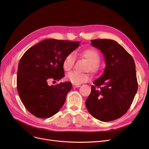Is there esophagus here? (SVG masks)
<instances>
[{
	"mask_svg": "<svg viewBox=\"0 0 149 149\" xmlns=\"http://www.w3.org/2000/svg\"><path fill=\"white\" fill-rule=\"evenodd\" d=\"M73 88H78L80 87V84H73Z\"/></svg>",
	"mask_w": 149,
	"mask_h": 149,
	"instance_id": "esophagus-1",
	"label": "esophagus"
}]
</instances>
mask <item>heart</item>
Listing matches in <instances>:
<instances>
[{
	"instance_id": "1",
	"label": "heart",
	"mask_w": 149,
	"mask_h": 149,
	"mask_svg": "<svg viewBox=\"0 0 149 149\" xmlns=\"http://www.w3.org/2000/svg\"><path fill=\"white\" fill-rule=\"evenodd\" d=\"M81 56L89 62L87 70L93 73H96L100 70L99 62L101 57L100 54L95 49L90 48L84 49L81 53ZM76 60V55L74 52H71L65 57L63 61V68L66 71H70L73 68ZM66 78L73 84H80L88 81L89 76L86 73H79L77 72H71L66 76Z\"/></svg>"
}]
</instances>
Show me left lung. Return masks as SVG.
Masks as SVG:
<instances>
[{
    "mask_svg": "<svg viewBox=\"0 0 149 149\" xmlns=\"http://www.w3.org/2000/svg\"><path fill=\"white\" fill-rule=\"evenodd\" d=\"M92 46L104 56L103 74L93 82L86 107L94 118L108 122L119 119L128 111L137 93L136 65L132 56L114 40H91Z\"/></svg>",
    "mask_w": 149,
    "mask_h": 149,
    "instance_id": "1",
    "label": "left lung"
}]
</instances>
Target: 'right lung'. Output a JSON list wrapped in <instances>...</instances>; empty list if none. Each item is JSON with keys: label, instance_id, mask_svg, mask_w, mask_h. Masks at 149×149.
I'll use <instances>...</instances> for the list:
<instances>
[{"label": "right lung", "instance_id": "right-lung-1", "mask_svg": "<svg viewBox=\"0 0 149 149\" xmlns=\"http://www.w3.org/2000/svg\"><path fill=\"white\" fill-rule=\"evenodd\" d=\"M79 42L47 39L35 45L22 56L18 66L17 87L20 100L31 114L46 119L56 114L71 89L70 82L48 85L64 77L63 61Z\"/></svg>", "mask_w": 149, "mask_h": 149}]
</instances>
